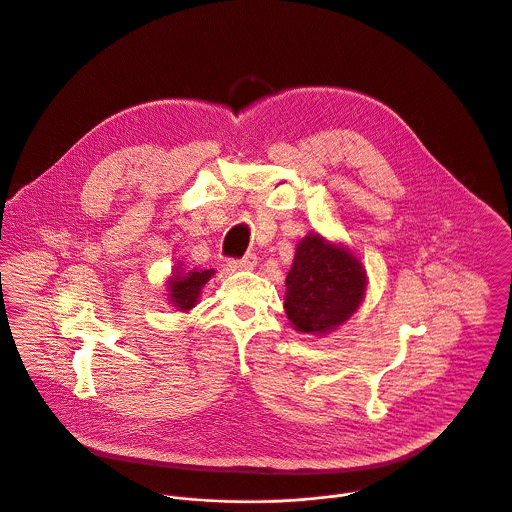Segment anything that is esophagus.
Masks as SVG:
<instances>
[{
    "instance_id": "esophagus-1",
    "label": "esophagus",
    "mask_w": 512,
    "mask_h": 512,
    "mask_svg": "<svg viewBox=\"0 0 512 512\" xmlns=\"http://www.w3.org/2000/svg\"><path fill=\"white\" fill-rule=\"evenodd\" d=\"M256 264H258L256 254H246L242 260H232V262H230V268H232V270H254Z\"/></svg>"
}]
</instances>
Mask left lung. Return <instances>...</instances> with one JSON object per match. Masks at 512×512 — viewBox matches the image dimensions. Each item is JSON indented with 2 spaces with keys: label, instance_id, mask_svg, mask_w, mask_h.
Returning <instances> with one entry per match:
<instances>
[{
  "label": "left lung",
  "instance_id": "obj_1",
  "mask_svg": "<svg viewBox=\"0 0 512 512\" xmlns=\"http://www.w3.org/2000/svg\"><path fill=\"white\" fill-rule=\"evenodd\" d=\"M365 266L341 242L309 232L295 246L286 278L284 309L290 325L303 335H327L347 323L363 305Z\"/></svg>",
  "mask_w": 512,
  "mask_h": 512
}]
</instances>
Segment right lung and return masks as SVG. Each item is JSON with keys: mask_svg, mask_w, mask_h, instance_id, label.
Instances as JSON below:
<instances>
[{"mask_svg": "<svg viewBox=\"0 0 512 512\" xmlns=\"http://www.w3.org/2000/svg\"><path fill=\"white\" fill-rule=\"evenodd\" d=\"M215 276V270H185L179 260L167 278V303L177 311L189 313L197 303L205 284Z\"/></svg>", "mask_w": 512, "mask_h": 512, "instance_id": "add662e5", "label": "right lung"}]
</instances>
